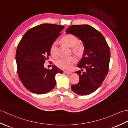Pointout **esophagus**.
Listing matches in <instances>:
<instances>
[{"instance_id": "1", "label": "esophagus", "mask_w": 128, "mask_h": 128, "mask_svg": "<svg viewBox=\"0 0 128 128\" xmlns=\"http://www.w3.org/2000/svg\"><path fill=\"white\" fill-rule=\"evenodd\" d=\"M64 73L65 74H71V72H70V71H64Z\"/></svg>"}]
</instances>
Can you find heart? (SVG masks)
I'll return each instance as SVG.
<instances>
[{"mask_svg":"<svg viewBox=\"0 0 128 128\" xmlns=\"http://www.w3.org/2000/svg\"><path fill=\"white\" fill-rule=\"evenodd\" d=\"M62 41L64 44L70 47H72L73 51L78 54H81L84 51V47L83 44L78 42V38L72 34H66L62 38ZM50 53L52 57L57 56L56 52V43L53 42L50 47ZM78 60L74 56L68 58H61L56 62V65L64 70H70Z\"/></svg>","mask_w":128,"mask_h":128,"instance_id":"obj_1","label":"heart"}]
</instances>
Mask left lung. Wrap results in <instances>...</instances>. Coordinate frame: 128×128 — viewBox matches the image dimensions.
Instances as JSON below:
<instances>
[{
  "label": "left lung",
  "mask_w": 128,
  "mask_h": 128,
  "mask_svg": "<svg viewBox=\"0 0 128 128\" xmlns=\"http://www.w3.org/2000/svg\"><path fill=\"white\" fill-rule=\"evenodd\" d=\"M66 32L79 38L84 46V55L78 66L86 71L75 72L79 75V82L71 88L80 96H87L100 87L108 75L110 60L109 46L102 34L90 26L72 25Z\"/></svg>",
  "instance_id": "8db88e82"
}]
</instances>
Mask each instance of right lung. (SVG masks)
<instances>
[{"label": "right lung", "instance_id": "add662e5", "mask_svg": "<svg viewBox=\"0 0 128 128\" xmlns=\"http://www.w3.org/2000/svg\"><path fill=\"white\" fill-rule=\"evenodd\" d=\"M64 26L42 24L26 32L17 46L16 61L19 78L32 93L43 94L54 88L56 75L63 71L53 65L52 69L44 64L50 56V47L60 35Z\"/></svg>", "mask_w": 128, "mask_h": 128}]
</instances>
